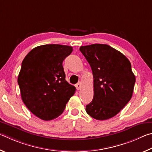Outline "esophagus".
Returning <instances> with one entry per match:
<instances>
[{
	"label": "esophagus",
	"mask_w": 152,
	"mask_h": 152,
	"mask_svg": "<svg viewBox=\"0 0 152 152\" xmlns=\"http://www.w3.org/2000/svg\"><path fill=\"white\" fill-rule=\"evenodd\" d=\"M81 86H82V85H81V82H79L78 83H77V84L75 85L76 88L78 90H79V89H80L81 88Z\"/></svg>",
	"instance_id": "34e87169"
}]
</instances>
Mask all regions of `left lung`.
Instances as JSON below:
<instances>
[{
	"label": "left lung",
	"instance_id": "1",
	"mask_svg": "<svg viewBox=\"0 0 152 152\" xmlns=\"http://www.w3.org/2000/svg\"><path fill=\"white\" fill-rule=\"evenodd\" d=\"M80 51L91 67L94 95L86 112L97 120L116 115L132 97L135 77L126 56L110 45L81 46Z\"/></svg>",
	"mask_w": 152,
	"mask_h": 152
}]
</instances>
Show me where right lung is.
<instances>
[{"instance_id":"add662e5","label":"right lung","mask_w":152,"mask_h":152,"mask_svg":"<svg viewBox=\"0 0 152 152\" xmlns=\"http://www.w3.org/2000/svg\"><path fill=\"white\" fill-rule=\"evenodd\" d=\"M73 47L44 45L32 49L24 58L18 84L21 98L34 115L45 121L59 116L75 87L65 80L63 61Z\"/></svg>"}]
</instances>
